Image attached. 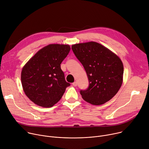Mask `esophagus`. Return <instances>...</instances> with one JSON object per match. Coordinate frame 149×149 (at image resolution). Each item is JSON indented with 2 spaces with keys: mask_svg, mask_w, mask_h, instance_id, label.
Returning a JSON list of instances; mask_svg holds the SVG:
<instances>
[{
  "mask_svg": "<svg viewBox=\"0 0 149 149\" xmlns=\"http://www.w3.org/2000/svg\"><path fill=\"white\" fill-rule=\"evenodd\" d=\"M72 86H74V87H76V86H77V82L75 81V82H73L72 83Z\"/></svg>",
  "mask_w": 149,
  "mask_h": 149,
  "instance_id": "34e87169",
  "label": "esophagus"
}]
</instances>
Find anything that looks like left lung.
Returning <instances> with one entry per match:
<instances>
[{
	"label": "left lung",
	"instance_id": "1",
	"mask_svg": "<svg viewBox=\"0 0 149 149\" xmlns=\"http://www.w3.org/2000/svg\"><path fill=\"white\" fill-rule=\"evenodd\" d=\"M72 49L89 80L88 88L80 91L83 100L96 105L110 100L123 81L121 59L107 48L93 41L72 45Z\"/></svg>",
	"mask_w": 149,
	"mask_h": 149
}]
</instances>
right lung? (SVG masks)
Listing matches in <instances>:
<instances>
[{
	"label": "right lung",
	"instance_id": "1",
	"mask_svg": "<svg viewBox=\"0 0 149 149\" xmlns=\"http://www.w3.org/2000/svg\"><path fill=\"white\" fill-rule=\"evenodd\" d=\"M70 49L69 45L49 44L39 50L22 68L23 90L35 104L52 107L70 86L61 69V63Z\"/></svg>",
	"mask_w": 149,
	"mask_h": 149
}]
</instances>
